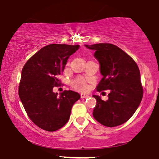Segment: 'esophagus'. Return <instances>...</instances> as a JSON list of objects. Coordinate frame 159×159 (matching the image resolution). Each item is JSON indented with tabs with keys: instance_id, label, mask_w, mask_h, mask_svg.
<instances>
[{
	"instance_id": "esophagus-1",
	"label": "esophagus",
	"mask_w": 159,
	"mask_h": 159,
	"mask_svg": "<svg viewBox=\"0 0 159 159\" xmlns=\"http://www.w3.org/2000/svg\"><path fill=\"white\" fill-rule=\"evenodd\" d=\"M89 95L88 94H84V93H82L81 94V98H89Z\"/></svg>"
}]
</instances>
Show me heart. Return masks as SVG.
<instances>
[{
	"instance_id": "obj_1",
	"label": "heart",
	"mask_w": 159,
	"mask_h": 159,
	"mask_svg": "<svg viewBox=\"0 0 159 159\" xmlns=\"http://www.w3.org/2000/svg\"><path fill=\"white\" fill-rule=\"evenodd\" d=\"M71 84L74 88H76V89H80V90H82V91H86L88 88H89L86 82H85V80L81 77H78L74 80H73Z\"/></svg>"
}]
</instances>
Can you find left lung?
<instances>
[{"label":"left lung","mask_w":159,"mask_h":159,"mask_svg":"<svg viewBox=\"0 0 159 159\" xmlns=\"http://www.w3.org/2000/svg\"><path fill=\"white\" fill-rule=\"evenodd\" d=\"M85 47L94 50L95 59L100 63L102 80L97 90H110L106 101L93 95L97 100L93 116L108 127L120 126L134 115L142 100L139 67L127 53L114 44L100 43Z\"/></svg>","instance_id":"8db88e82"}]
</instances>
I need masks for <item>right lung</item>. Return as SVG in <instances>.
Here are the masks:
<instances>
[{"instance_id":"add662e5","label":"right lung","mask_w":159,"mask_h":159,"mask_svg":"<svg viewBox=\"0 0 159 159\" xmlns=\"http://www.w3.org/2000/svg\"><path fill=\"white\" fill-rule=\"evenodd\" d=\"M80 45L52 44L39 50L24 65L18 95L30 120L39 128L57 131L68 122L79 93L64 91L58 95L54 86L64 71L68 58Z\"/></svg>"}]
</instances>
